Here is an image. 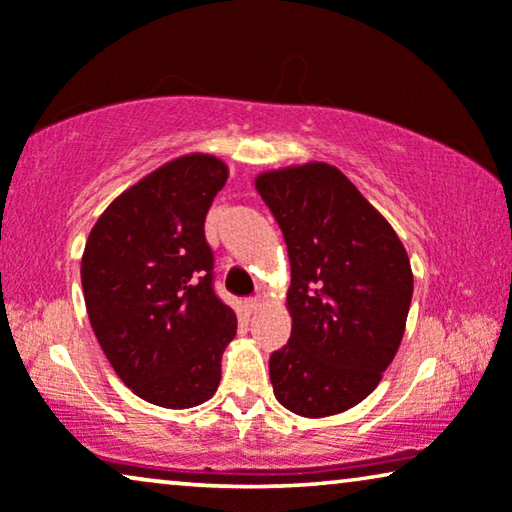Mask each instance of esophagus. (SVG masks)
<instances>
[{
  "label": "esophagus",
  "instance_id": "34e87169",
  "mask_svg": "<svg viewBox=\"0 0 512 512\" xmlns=\"http://www.w3.org/2000/svg\"><path fill=\"white\" fill-rule=\"evenodd\" d=\"M263 307V300L261 298H249V300H244V310H247L249 314H254V312H258Z\"/></svg>",
  "mask_w": 512,
  "mask_h": 512
}]
</instances>
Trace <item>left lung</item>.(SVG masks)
<instances>
[{"mask_svg":"<svg viewBox=\"0 0 512 512\" xmlns=\"http://www.w3.org/2000/svg\"><path fill=\"white\" fill-rule=\"evenodd\" d=\"M256 191L291 261V338L270 356L272 391L300 417L340 415L373 394L401 347L415 286L408 251L335 165L261 172Z\"/></svg>","mask_w":512,"mask_h":512,"instance_id":"left-lung-1","label":"left lung"}]
</instances>
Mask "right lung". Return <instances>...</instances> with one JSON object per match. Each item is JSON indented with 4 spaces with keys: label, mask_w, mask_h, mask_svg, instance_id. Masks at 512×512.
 Returning <instances> with one entry per match:
<instances>
[{
    "label": "right lung",
    "mask_w": 512,
    "mask_h": 512,
    "mask_svg": "<svg viewBox=\"0 0 512 512\" xmlns=\"http://www.w3.org/2000/svg\"><path fill=\"white\" fill-rule=\"evenodd\" d=\"M228 165L186 153L104 209L81 258L90 326L111 368L146 403L186 410L209 401L237 317L212 289L205 216Z\"/></svg>",
    "instance_id": "1"
}]
</instances>
